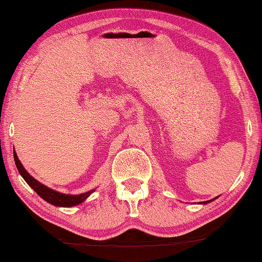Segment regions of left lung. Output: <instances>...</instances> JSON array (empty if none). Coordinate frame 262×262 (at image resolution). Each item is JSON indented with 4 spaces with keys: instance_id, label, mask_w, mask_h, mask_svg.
<instances>
[{
    "instance_id": "8db88e82",
    "label": "left lung",
    "mask_w": 262,
    "mask_h": 262,
    "mask_svg": "<svg viewBox=\"0 0 262 262\" xmlns=\"http://www.w3.org/2000/svg\"><path fill=\"white\" fill-rule=\"evenodd\" d=\"M207 202H209V201H205V202H204V204H207Z\"/></svg>"
}]
</instances>
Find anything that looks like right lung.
Masks as SVG:
<instances>
[{
  "label": "right lung",
  "instance_id": "add662e5",
  "mask_svg": "<svg viewBox=\"0 0 262 262\" xmlns=\"http://www.w3.org/2000/svg\"><path fill=\"white\" fill-rule=\"evenodd\" d=\"M14 160H15V165H16L18 173L22 175V178L25 179V181L28 183V185L33 188L35 192H36L40 196L46 200L49 204H52L54 206L57 207H72L75 205L81 204L82 201H84L87 199L93 190H89L87 193L80 194V195H68V194H62L55 192V190L48 188L45 185H42L41 182H38L37 180L31 177V175L27 171L25 168H23L22 163L19 162V160L17 158L16 153L14 150Z\"/></svg>",
  "mask_w": 262,
  "mask_h": 262
}]
</instances>
